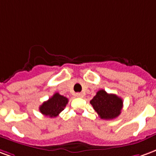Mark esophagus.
Returning <instances> with one entry per match:
<instances>
[{
  "mask_svg": "<svg viewBox=\"0 0 156 156\" xmlns=\"http://www.w3.org/2000/svg\"><path fill=\"white\" fill-rule=\"evenodd\" d=\"M76 97H79V98H82L83 96H84V95H83L82 93H76Z\"/></svg>",
  "mask_w": 156,
  "mask_h": 156,
  "instance_id": "esophagus-1",
  "label": "esophagus"
}]
</instances>
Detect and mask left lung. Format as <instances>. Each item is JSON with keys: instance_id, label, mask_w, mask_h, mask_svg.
I'll use <instances>...</instances> for the list:
<instances>
[{"instance_id": "left-lung-1", "label": "left lung", "mask_w": 156, "mask_h": 156, "mask_svg": "<svg viewBox=\"0 0 156 156\" xmlns=\"http://www.w3.org/2000/svg\"><path fill=\"white\" fill-rule=\"evenodd\" d=\"M90 103L101 119L104 120L119 116L123 107L122 99L114 94H108L104 90H100Z\"/></svg>"}]
</instances>
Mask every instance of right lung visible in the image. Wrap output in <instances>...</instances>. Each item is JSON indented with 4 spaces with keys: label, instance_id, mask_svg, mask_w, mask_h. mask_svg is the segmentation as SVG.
Returning a JSON list of instances; mask_svg holds the SVG:
<instances>
[{
    "label": "right lung",
    "instance_id": "add662e5",
    "mask_svg": "<svg viewBox=\"0 0 156 156\" xmlns=\"http://www.w3.org/2000/svg\"><path fill=\"white\" fill-rule=\"evenodd\" d=\"M68 103V99L59 93H55L52 97L40 106L39 110L45 116L56 117L63 111Z\"/></svg>",
    "mask_w": 156,
    "mask_h": 156
}]
</instances>
